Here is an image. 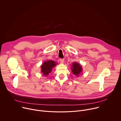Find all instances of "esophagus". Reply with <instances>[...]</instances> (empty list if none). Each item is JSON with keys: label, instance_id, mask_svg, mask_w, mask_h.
<instances>
[{"label": "esophagus", "instance_id": "34e87169", "mask_svg": "<svg viewBox=\"0 0 121 121\" xmlns=\"http://www.w3.org/2000/svg\"><path fill=\"white\" fill-rule=\"evenodd\" d=\"M64 59H60V62L61 63H63L64 62Z\"/></svg>", "mask_w": 121, "mask_h": 121}]
</instances>
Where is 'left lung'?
<instances>
[{
  "instance_id": "8db88e82",
  "label": "left lung",
  "mask_w": 121,
  "mask_h": 121,
  "mask_svg": "<svg viewBox=\"0 0 121 121\" xmlns=\"http://www.w3.org/2000/svg\"><path fill=\"white\" fill-rule=\"evenodd\" d=\"M73 74L76 77L79 76V74L82 72L83 69L81 65L77 62H74L71 67Z\"/></svg>"
}]
</instances>
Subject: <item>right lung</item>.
I'll return each mask as SVG.
<instances>
[{
    "label": "right lung",
    "instance_id": "add662e5",
    "mask_svg": "<svg viewBox=\"0 0 121 121\" xmlns=\"http://www.w3.org/2000/svg\"><path fill=\"white\" fill-rule=\"evenodd\" d=\"M57 64V62L53 60H48L45 61L41 65V72L43 75L46 77L52 71L53 69Z\"/></svg>",
    "mask_w": 121,
    "mask_h": 121
}]
</instances>
